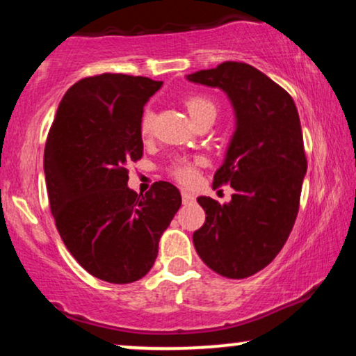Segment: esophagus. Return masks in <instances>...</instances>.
I'll return each mask as SVG.
<instances>
[{"label": "esophagus", "instance_id": "obj_1", "mask_svg": "<svg viewBox=\"0 0 356 356\" xmlns=\"http://www.w3.org/2000/svg\"><path fill=\"white\" fill-rule=\"evenodd\" d=\"M194 201H195V195L192 194V192L182 191V202L184 204H191V202H194Z\"/></svg>", "mask_w": 356, "mask_h": 356}]
</instances>
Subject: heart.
Returning <instances> with one entry per match:
<instances>
[{
    "label": "heart",
    "instance_id": "b5f03b06",
    "mask_svg": "<svg viewBox=\"0 0 356 356\" xmlns=\"http://www.w3.org/2000/svg\"><path fill=\"white\" fill-rule=\"evenodd\" d=\"M186 107L189 110L191 117L194 118V122H197L199 118L206 117V115H214L218 112L216 108L214 102L207 97L202 95H192L186 100ZM152 127H154V112L150 108H147L144 112V115L140 118V134L142 137H149L152 134ZM170 174L177 179L179 182L182 184H192L197 179V169H195L194 162L189 161H177L174 162L172 167H170Z\"/></svg>",
    "mask_w": 356,
    "mask_h": 356
}]
</instances>
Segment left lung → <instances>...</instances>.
Here are the masks:
<instances>
[{
  "instance_id": "8db88e82",
  "label": "left lung",
  "mask_w": 356,
  "mask_h": 356,
  "mask_svg": "<svg viewBox=\"0 0 356 356\" xmlns=\"http://www.w3.org/2000/svg\"><path fill=\"white\" fill-rule=\"evenodd\" d=\"M187 80L222 90L236 115L212 182L231 184L234 194L227 204L197 197L206 222L192 241L212 271L243 280L275 259L295 226L308 167L300 115L291 95L248 63L224 61Z\"/></svg>"
}]
</instances>
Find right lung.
Instances as JSON below:
<instances>
[{
	"label": "right lung",
	"instance_id": "add662e5",
	"mask_svg": "<svg viewBox=\"0 0 356 356\" xmlns=\"http://www.w3.org/2000/svg\"><path fill=\"white\" fill-rule=\"evenodd\" d=\"M161 87L124 73L81 79L48 132L43 169L56 229L80 266L107 283H134L150 271L182 202L170 182H155L145 195L127 186V165L144 154V105Z\"/></svg>",
	"mask_w": 356,
	"mask_h": 356
}]
</instances>
